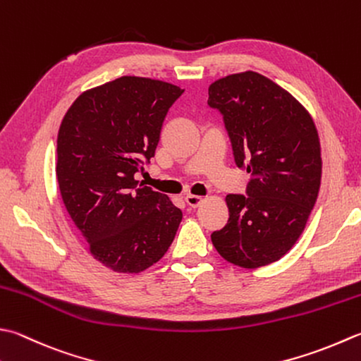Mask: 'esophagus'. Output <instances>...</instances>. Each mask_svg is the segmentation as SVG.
<instances>
[{
	"instance_id": "1",
	"label": "esophagus",
	"mask_w": 361,
	"mask_h": 361,
	"mask_svg": "<svg viewBox=\"0 0 361 361\" xmlns=\"http://www.w3.org/2000/svg\"><path fill=\"white\" fill-rule=\"evenodd\" d=\"M202 202H203V199L199 195H186V203L189 204V207L197 208Z\"/></svg>"
}]
</instances>
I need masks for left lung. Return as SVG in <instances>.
I'll use <instances>...</instances> for the list:
<instances>
[{"mask_svg": "<svg viewBox=\"0 0 361 361\" xmlns=\"http://www.w3.org/2000/svg\"><path fill=\"white\" fill-rule=\"evenodd\" d=\"M222 114L236 166L250 175L228 194L230 217L211 241L230 263L253 269L280 259L298 241L321 186V147L313 118L295 98L255 72L208 89Z\"/></svg>", "mask_w": 361, "mask_h": 361, "instance_id": "left-lung-1", "label": "left lung"}]
</instances>
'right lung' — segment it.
Instances as JSON below:
<instances>
[{
	"label": "right lung",
	"instance_id": "right-lung-1",
	"mask_svg": "<svg viewBox=\"0 0 361 361\" xmlns=\"http://www.w3.org/2000/svg\"><path fill=\"white\" fill-rule=\"evenodd\" d=\"M181 87L122 76L76 98L58 134L59 190L95 259L140 272L171 247L183 211L134 180L154 157L167 111Z\"/></svg>",
	"mask_w": 361,
	"mask_h": 361
}]
</instances>
